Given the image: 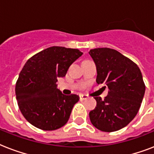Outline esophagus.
Listing matches in <instances>:
<instances>
[{
	"mask_svg": "<svg viewBox=\"0 0 154 154\" xmlns=\"http://www.w3.org/2000/svg\"><path fill=\"white\" fill-rule=\"evenodd\" d=\"M87 98H88V96L85 95V94H81V95H80V99H81V100H86Z\"/></svg>",
	"mask_w": 154,
	"mask_h": 154,
	"instance_id": "1",
	"label": "esophagus"
}]
</instances>
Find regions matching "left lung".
<instances>
[{
    "label": "left lung",
    "instance_id": "obj_1",
    "mask_svg": "<svg viewBox=\"0 0 154 154\" xmlns=\"http://www.w3.org/2000/svg\"><path fill=\"white\" fill-rule=\"evenodd\" d=\"M89 55L96 64L97 83L109 88L104 100L94 97L97 106L89 112L90 122L101 131H117L136 117L141 107L146 90L141 70L115 49L97 48Z\"/></svg>",
    "mask_w": 154,
    "mask_h": 154
}]
</instances>
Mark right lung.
Listing matches in <instances>:
<instances>
[{
  "mask_svg": "<svg viewBox=\"0 0 154 154\" xmlns=\"http://www.w3.org/2000/svg\"><path fill=\"white\" fill-rule=\"evenodd\" d=\"M82 53L76 49L49 47L30 57L16 83L20 112L30 124L42 130H55L67 123L76 94L64 95L57 88V77H65L69 68Z\"/></svg>",
  "mask_w": 154,
  "mask_h": 154,
  "instance_id": "add662e5",
  "label": "right lung"
}]
</instances>
